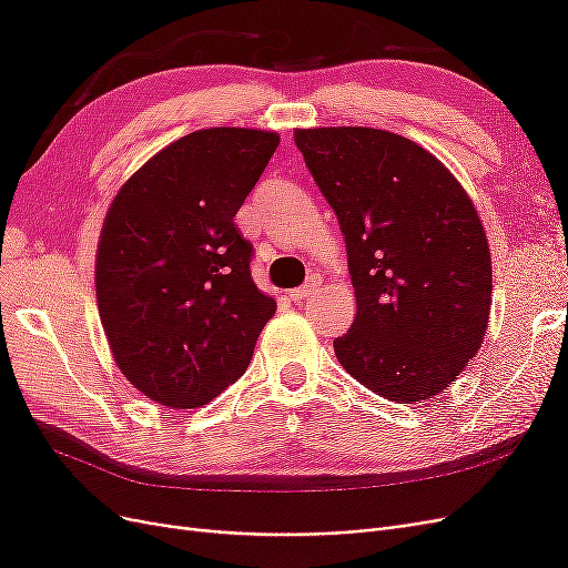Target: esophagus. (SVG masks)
I'll return each instance as SVG.
<instances>
[{
  "mask_svg": "<svg viewBox=\"0 0 568 568\" xmlns=\"http://www.w3.org/2000/svg\"><path fill=\"white\" fill-rule=\"evenodd\" d=\"M317 286H320V277H311L303 286L291 291L288 296H291V301H294V303H303V301H307V298H311V296L315 294Z\"/></svg>",
  "mask_w": 568,
  "mask_h": 568,
  "instance_id": "obj_1",
  "label": "esophagus"
}]
</instances>
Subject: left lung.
I'll return each mask as SVG.
<instances>
[{
    "label": "left lung",
    "instance_id": "8db88e82",
    "mask_svg": "<svg viewBox=\"0 0 568 568\" xmlns=\"http://www.w3.org/2000/svg\"><path fill=\"white\" fill-rule=\"evenodd\" d=\"M294 140L346 236L357 315L334 341L338 363L382 398H434L488 329L490 248L471 199L400 134L313 128Z\"/></svg>",
    "mask_w": 568,
    "mask_h": 568
}]
</instances>
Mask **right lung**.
I'll use <instances>...</instances> for the list:
<instances>
[{
    "label": "right lung",
    "mask_w": 568,
    "mask_h": 568,
    "mask_svg": "<svg viewBox=\"0 0 568 568\" xmlns=\"http://www.w3.org/2000/svg\"><path fill=\"white\" fill-rule=\"evenodd\" d=\"M277 132L182 136L120 186L97 248V305L115 365L151 400L194 409L242 376L277 311L251 277L234 215Z\"/></svg>",
    "instance_id": "obj_1"
}]
</instances>
